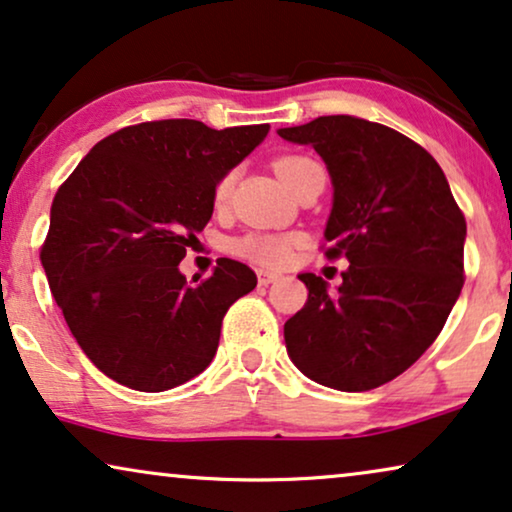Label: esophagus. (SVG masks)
I'll list each match as a JSON object with an SVG mask.
<instances>
[{"label":"esophagus","mask_w":512,"mask_h":512,"mask_svg":"<svg viewBox=\"0 0 512 512\" xmlns=\"http://www.w3.org/2000/svg\"><path fill=\"white\" fill-rule=\"evenodd\" d=\"M280 272H272V270H258V284H263V287H268V284L280 280Z\"/></svg>","instance_id":"34e87169"}]
</instances>
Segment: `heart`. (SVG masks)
<instances>
[{"label":"heart","mask_w":512,"mask_h":512,"mask_svg":"<svg viewBox=\"0 0 512 512\" xmlns=\"http://www.w3.org/2000/svg\"><path fill=\"white\" fill-rule=\"evenodd\" d=\"M313 159L303 157V155H287L280 157L275 162V171L277 176L282 178V183L291 188V183L296 181L298 174H303L305 169L313 167ZM232 183H235V176L228 174L218 181L216 190H214V202L216 204H225L228 202L230 192H232ZM291 244H294V237H280V235H261V232H251V235H244L240 240H235L230 244V249L235 254H240L249 261L256 263H265V265H280L289 258Z\"/></svg>","instance_id":"heart-1"}]
</instances>
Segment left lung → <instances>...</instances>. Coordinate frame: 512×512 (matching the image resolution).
<instances>
[{
  "mask_svg": "<svg viewBox=\"0 0 512 512\" xmlns=\"http://www.w3.org/2000/svg\"><path fill=\"white\" fill-rule=\"evenodd\" d=\"M327 164L329 258L336 289L313 272L284 324L289 360L320 386L362 393L393 381L433 345L463 287L466 218L433 155L390 126L353 115L277 129Z\"/></svg>",
  "mask_w": 512,
  "mask_h": 512,
  "instance_id": "8db88e82",
  "label": "left lung"
}]
</instances>
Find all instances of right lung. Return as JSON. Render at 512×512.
Instances as JSON below:
<instances>
[{"instance_id":"1","label":"right lung","mask_w":512,"mask_h":512,"mask_svg":"<svg viewBox=\"0 0 512 512\" xmlns=\"http://www.w3.org/2000/svg\"><path fill=\"white\" fill-rule=\"evenodd\" d=\"M268 124L126 126L89 150L51 204L42 265L84 355L112 381L162 393L214 360L221 322L256 287L232 258L192 287L178 270L214 214V190Z\"/></svg>"}]
</instances>
